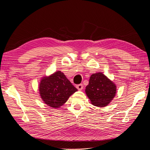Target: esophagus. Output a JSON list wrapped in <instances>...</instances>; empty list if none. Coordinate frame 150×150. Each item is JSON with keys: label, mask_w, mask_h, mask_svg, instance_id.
<instances>
[{"label": "esophagus", "mask_w": 150, "mask_h": 150, "mask_svg": "<svg viewBox=\"0 0 150 150\" xmlns=\"http://www.w3.org/2000/svg\"><path fill=\"white\" fill-rule=\"evenodd\" d=\"M76 88L79 90V91H81L83 89V85L82 84H78L76 86Z\"/></svg>", "instance_id": "1"}]
</instances>
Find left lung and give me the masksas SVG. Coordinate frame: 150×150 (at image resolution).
I'll return each mask as SVG.
<instances>
[{
    "instance_id": "1",
    "label": "left lung",
    "mask_w": 150,
    "mask_h": 150,
    "mask_svg": "<svg viewBox=\"0 0 150 150\" xmlns=\"http://www.w3.org/2000/svg\"><path fill=\"white\" fill-rule=\"evenodd\" d=\"M85 91L93 105L104 107L115 97L116 86L104 74L99 72L91 76Z\"/></svg>"
}]
</instances>
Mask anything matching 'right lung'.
<instances>
[{
	"instance_id": "add662e5",
	"label": "right lung",
	"mask_w": 150,
	"mask_h": 150,
	"mask_svg": "<svg viewBox=\"0 0 150 150\" xmlns=\"http://www.w3.org/2000/svg\"><path fill=\"white\" fill-rule=\"evenodd\" d=\"M40 96L48 106L57 108L64 105L77 89L61 71L44 77L39 87Z\"/></svg>"
}]
</instances>
